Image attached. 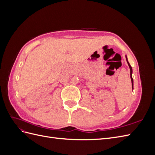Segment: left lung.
I'll return each mask as SVG.
<instances>
[{
    "mask_svg": "<svg viewBox=\"0 0 155 155\" xmlns=\"http://www.w3.org/2000/svg\"><path fill=\"white\" fill-rule=\"evenodd\" d=\"M125 58H126V60H127V63H128V65H129V68H130V79H131V82H132V88H133V78H132V74H133V69H132V67H131V66L130 65V64H129V63L128 62V60H127V56L125 55Z\"/></svg>",
    "mask_w": 155,
    "mask_h": 155,
    "instance_id": "left-lung-1",
    "label": "left lung"
}]
</instances>
